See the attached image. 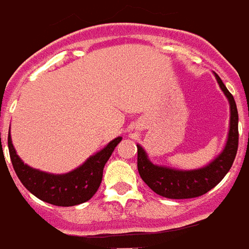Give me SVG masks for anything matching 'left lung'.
Wrapping results in <instances>:
<instances>
[{"instance_id":"obj_1","label":"left lung","mask_w":249,"mask_h":249,"mask_svg":"<svg viewBox=\"0 0 249 249\" xmlns=\"http://www.w3.org/2000/svg\"><path fill=\"white\" fill-rule=\"evenodd\" d=\"M214 76L230 103V130L226 146L220 155L208 165L203 166L200 169L179 170L152 164L148 160L147 154L144 152L143 148L137 144V165L141 178L158 195L168 199H190L201 196L220 183L235 160L239 142L236 103L231 93L226 89L225 84L220 79V76L217 73H214Z\"/></svg>"}]
</instances>
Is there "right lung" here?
<instances>
[{
    "mask_svg": "<svg viewBox=\"0 0 249 249\" xmlns=\"http://www.w3.org/2000/svg\"><path fill=\"white\" fill-rule=\"evenodd\" d=\"M120 141L121 137L111 141L103 150L90 156L83 165L70 173L50 174L33 169L23 163L17 155L10 134L7 137L10 159L23 186L40 200L58 207H72L91 199L99 189L105 164L112 155L113 150L120 143Z\"/></svg>",
    "mask_w": 249,
    "mask_h": 249,
    "instance_id": "obj_1",
    "label": "right lung"
}]
</instances>
